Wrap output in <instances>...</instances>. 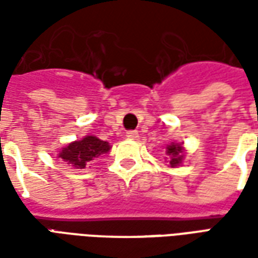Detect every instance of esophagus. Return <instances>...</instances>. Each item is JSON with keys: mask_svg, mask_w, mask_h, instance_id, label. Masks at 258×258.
<instances>
[{"mask_svg": "<svg viewBox=\"0 0 258 258\" xmlns=\"http://www.w3.org/2000/svg\"><path fill=\"white\" fill-rule=\"evenodd\" d=\"M128 140H137L138 138V131L135 130H131V131H127V135H125Z\"/></svg>", "mask_w": 258, "mask_h": 258, "instance_id": "obj_1", "label": "esophagus"}]
</instances>
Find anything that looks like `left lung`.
<instances>
[{"label":"left lung","instance_id":"obj_1","mask_svg":"<svg viewBox=\"0 0 258 258\" xmlns=\"http://www.w3.org/2000/svg\"><path fill=\"white\" fill-rule=\"evenodd\" d=\"M166 151L170 156V166L171 167H177L182 163V160H184V146H182V144L173 142L171 145H167Z\"/></svg>","mask_w":258,"mask_h":258}]
</instances>
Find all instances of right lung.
<instances>
[{
	"label": "right lung",
	"mask_w": 258,
	"mask_h": 258,
	"mask_svg": "<svg viewBox=\"0 0 258 258\" xmlns=\"http://www.w3.org/2000/svg\"><path fill=\"white\" fill-rule=\"evenodd\" d=\"M110 151V145L106 141H102L94 135H85L83 140L70 142L62 148L58 157L73 168H85L95 157Z\"/></svg>",
	"instance_id": "add662e5"
}]
</instances>
